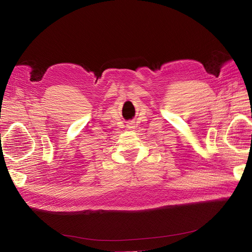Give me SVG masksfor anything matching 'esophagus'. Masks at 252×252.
<instances>
[{"mask_svg": "<svg viewBox=\"0 0 252 252\" xmlns=\"http://www.w3.org/2000/svg\"><path fill=\"white\" fill-rule=\"evenodd\" d=\"M134 127H135L134 122H130V123L128 124V128H134Z\"/></svg>", "mask_w": 252, "mask_h": 252, "instance_id": "1", "label": "esophagus"}]
</instances>
